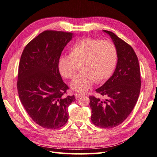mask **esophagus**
Here are the masks:
<instances>
[{
	"mask_svg": "<svg viewBox=\"0 0 157 157\" xmlns=\"http://www.w3.org/2000/svg\"><path fill=\"white\" fill-rule=\"evenodd\" d=\"M83 94H79V93H76L75 94V98H78L79 97H81V96H82Z\"/></svg>",
	"mask_w": 157,
	"mask_h": 157,
	"instance_id": "1",
	"label": "esophagus"
}]
</instances>
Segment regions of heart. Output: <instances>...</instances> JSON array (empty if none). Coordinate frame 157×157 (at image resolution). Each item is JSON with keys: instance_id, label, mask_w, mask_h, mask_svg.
<instances>
[{"instance_id": "1", "label": "heart", "mask_w": 157, "mask_h": 157, "mask_svg": "<svg viewBox=\"0 0 157 157\" xmlns=\"http://www.w3.org/2000/svg\"><path fill=\"white\" fill-rule=\"evenodd\" d=\"M117 50L109 40L87 38L71 46L69 56H62L58 60V70L63 78L72 79L82 71L71 83L75 91L84 92L90 89L94 82H105L113 73L117 62Z\"/></svg>"}]
</instances>
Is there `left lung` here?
<instances>
[{
    "label": "left lung",
    "instance_id": "8db88e82",
    "mask_svg": "<svg viewBox=\"0 0 157 157\" xmlns=\"http://www.w3.org/2000/svg\"><path fill=\"white\" fill-rule=\"evenodd\" d=\"M103 32L113 40L117 50V67L113 75L95 90L107 98L105 101L90 96L91 120L100 128L118 126L127 119L137 101L141 79L138 58L132 48L113 33Z\"/></svg>",
    "mask_w": 157,
    "mask_h": 157
}]
</instances>
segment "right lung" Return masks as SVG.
Returning <instances> with one entry per match:
<instances>
[{"label":"right lung","mask_w":157,"mask_h":157,"mask_svg":"<svg viewBox=\"0 0 157 157\" xmlns=\"http://www.w3.org/2000/svg\"><path fill=\"white\" fill-rule=\"evenodd\" d=\"M73 36L67 32L45 30L27 44L18 66L17 90L25 110L44 128L57 129L68 120L74 95L64 96L69 87L63 82L58 60Z\"/></svg>","instance_id":"obj_1"}]
</instances>
